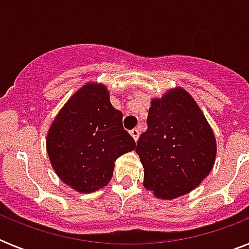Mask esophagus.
I'll return each instance as SVG.
<instances>
[{
	"mask_svg": "<svg viewBox=\"0 0 249 249\" xmlns=\"http://www.w3.org/2000/svg\"><path fill=\"white\" fill-rule=\"evenodd\" d=\"M130 134H132V137L134 138V141H137L138 140V137H140V129H132V130H130Z\"/></svg>",
	"mask_w": 249,
	"mask_h": 249,
	"instance_id": "1",
	"label": "esophagus"
}]
</instances>
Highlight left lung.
I'll return each mask as SVG.
<instances>
[{"instance_id":"1","label":"left lung","mask_w":249,"mask_h":249,"mask_svg":"<svg viewBox=\"0 0 249 249\" xmlns=\"http://www.w3.org/2000/svg\"><path fill=\"white\" fill-rule=\"evenodd\" d=\"M216 148L212 129L187 91L177 88L152 99L147 130L136 147L144 187L166 200L190 193L212 170Z\"/></svg>"}]
</instances>
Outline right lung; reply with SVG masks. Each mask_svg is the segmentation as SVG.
Instances as JSON below:
<instances>
[{
	"label": "right lung",
	"instance_id": "obj_1",
	"mask_svg": "<svg viewBox=\"0 0 249 249\" xmlns=\"http://www.w3.org/2000/svg\"><path fill=\"white\" fill-rule=\"evenodd\" d=\"M46 147L60 179L86 194L108 183L116 159L134 150L136 142L123 126V113L112 107L106 86L90 83L56 115Z\"/></svg>",
	"mask_w": 249,
	"mask_h": 249
}]
</instances>
